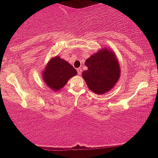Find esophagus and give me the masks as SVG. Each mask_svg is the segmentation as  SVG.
I'll return each instance as SVG.
<instances>
[{"label": "esophagus", "instance_id": "obj_1", "mask_svg": "<svg viewBox=\"0 0 158 158\" xmlns=\"http://www.w3.org/2000/svg\"><path fill=\"white\" fill-rule=\"evenodd\" d=\"M77 73L79 74V75H81V69L80 68L77 69Z\"/></svg>", "mask_w": 158, "mask_h": 158}]
</instances>
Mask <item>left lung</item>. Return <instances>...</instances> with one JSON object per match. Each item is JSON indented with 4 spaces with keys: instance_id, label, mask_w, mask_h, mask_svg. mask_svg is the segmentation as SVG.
<instances>
[{
    "instance_id": "8db88e82",
    "label": "left lung",
    "mask_w": 158,
    "mask_h": 158,
    "mask_svg": "<svg viewBox=\"0 0 158 158\" xmlns=\"http://www.w3.org/2000/svg\"><path fill=\"white\" fill-rule=\"evenodd\" d=\"M88 70L82 73L90 90L97 94L108 91L118 81L119 65L116 56L107 49H102L85 61Z\"/></svg>"
}]
</instances>
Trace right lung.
Here are the masks:
<instances>
[{
    "instance_id": "right-lung-1",
    "label": "right lung",
    "mask_w": 158,
    "mask_h": 158,
    "mask_svg": "<svg viewBox=\"0 0 158 158\" xmlns=\"http://www.w3.org/2000/svg\"><path fill=\"white\" fill-rule=\"evenodd\" d=\"M77 73V70L72 65L56 56L48 63L42 74L46 84L56 91L63 88L69 79Z\"/></svg>"
}]
</instances>
